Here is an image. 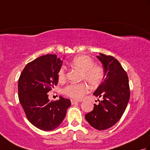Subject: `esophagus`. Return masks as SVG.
Masks as SVG:
<instances>
[{
    "label": "esophagus",
    "instance_id": "esophagus-1",
    "mask_svg": "<svg viewBox=\"0 0 150 150\" xmlns=\"http://www.w3.org/2000/svg\"><path fill=\"white\" fill-rule=\"evenodd\" d=\"M71 104H77L79 103H80V101L79 100H74V99H71Z\"/></svg>",
    "mask_w": 150,
    "mask_h": 150
}]
</instances>
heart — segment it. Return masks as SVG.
<instances>
[{
  "mask_svg": "<svg viewBox=\"0 0 150 150\" xmlns=\"http://www.w3.org/2000/svg\"><path fill=\"white\" fill-rule=\"evenodd\" d=\"M71 65L82 71L81 80L87 82L91 88L98 87L103 82L105 77L104 69L102 66H96L93 59L87 55H79L72 60ZM58 79L64 82L66 79V71L64 67L60 68L58 71ZM64 93L75 99L80 100L88 92L86 84H69L63 90Z\"/></svg>",
  "mask_w": 150,
  "mask_h": 150,
  "instance_id": "obj_1",
  "label": "heart"
}]
</instances>
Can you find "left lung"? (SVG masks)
<instances>
[{
    "label": "left lung",
    "mask_w": 150,
    "mask_h": 150,
    "mask_svg": "<svg viewBox=\"0 0 150 150\" xmlns=\"http://www.w3.org/2000/svg\"><path fill=\"white\" fill-rule=\"evenodd\" d=\"M97 57L103 64L105 77L93 95L103 99L94 104L93 110L85 118L94 128L104 130L115 125L122 117L129 100L130 91L128 77L120 62L113 57L100 53Z\"/></svg>",
    "instance_id": "8db88e82"
}]
</instances>
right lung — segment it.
I'll return each mask as SVG.
<instances>
[{
  "label": "right lung",
  "instance_id": "obj_1",
  "mask_svg": "<svg viewBox=\"0 0 150 150\" xmlns=\"http://www.w3.org/2000/svg\"><path fill=\"white\" fill-rule=\"evenodd\" d=\"M62 61L56 55L41 56L27 64L18 83V98L28 120L43 131L57 128L71 106L68 98L50 101L47 93L58 83Z\"/></svg>",
  "mask_w": 150,
  "mask_h": 150
}]
</instances>
